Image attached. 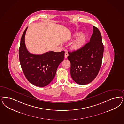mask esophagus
Here are the masks:
<instances>
[{
    "instance_id": "esophagus-1",
    "label": "esophagus",
    "mask_w": 124,
    "mask_h": 124,
    "mask_svg": "<svg viewBox=\"0 0 124 124\" xmlns=\"http://www.w3.org/2000/svg\"><path fill=\"white\" fill-rule=\"evenodd\" d=\"M68 52H65V58H67V57H68Z\"/></svg>"
}]
</instances>
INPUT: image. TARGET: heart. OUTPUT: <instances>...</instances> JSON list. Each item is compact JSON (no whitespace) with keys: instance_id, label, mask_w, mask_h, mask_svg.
<instances>
[{"instance_id":"b5f03b06","label":"heart","mask_w":124,"mask_h":124,"mask_svg":"<svg viewBox=\"0 0 124 124\" xmlns=\"http://www.w3.org/2000/svg\"><path fill=\"white\" fill-rule=\"evenodd\" d=\"M85 40L86 37L84 35L81 34L78 36L75 42L74 43L73 47L75 49H78L81 47L84 44Z\"/></svg>"}]
</instances>
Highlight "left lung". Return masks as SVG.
<instances>
[{
	"label": "left lung",
	"mask_w": 124,
	"mask_h": 124,
	"mask_svg": "<svg viewBox=\"0 0 124 124\" xmlns=\"http://www.w3.org/2000/svg\"><path fill=\"white\" fill-rule=\"evenodd\" d=\"M104 45L99 30L93 26V33L87 44L76 51L68 52L72 79L80 85L91 83L97 76L102 64Z\"/></svg>",
	"instance_id": "8db88e82"
}]
</instances>
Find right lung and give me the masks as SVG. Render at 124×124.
Listing matches in <instances>:
<instances>
[{"label":"right lung","instance_id":"1","mask_svg":"<svg viewBox=\"0 0 124 124\" xmlns=\"http://www.w3.org/2000/svg\"><path fill=\"white\" fill-rule=\"evenodd\" d=\"M28 27L22 36L19 48V59L24 74L28 81L36 86H47L56 75L59 65L63 61L64 51L48 52L41 55L29 52L24 42V36Z\"/></svg>","mask_w":124,"mask_h":124}]
</instances>
